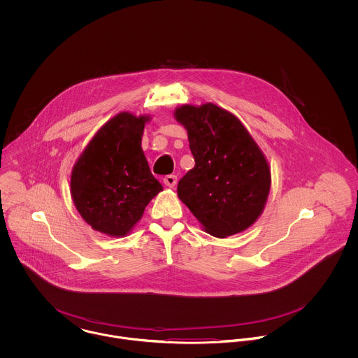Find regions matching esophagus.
Listing matches in <instances>:
<instances>
[{"label":"esophagus","instance_id":"obj_1","mask_svg":"<svg viewBox=\"0 0 358 358\" xmlns=\"http://www.w3.org/2000/svg\"><path fill=\"white\" fill-rule=\"evenodd\" d=\"M176 182H178V176H176V175H166V176L164 178V183H165V186H168V187H173V186L176 185Z\"/></svg>","mask_w":358,"mask_h":358}]
</instances>
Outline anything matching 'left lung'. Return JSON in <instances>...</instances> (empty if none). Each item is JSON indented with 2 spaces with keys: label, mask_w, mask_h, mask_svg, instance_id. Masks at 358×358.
<instances>
[{
  "label": "left lung",
  "mask_w": 358,
  "mask_h": 358,
  "mask_svg": "<svg viewBox=\"0 0 358 358\" xmlns=\"http://www.w3.org/2000/svg\"><path fill=\"white\" fill-rule=\"evenodd\" d=\"M175 118L187 129L196 165L178 183V196L210 236L244 231L263 212L268 164L250 132L213 103L185 104Z\"/></svg>",
  "instance_id": "obj_1"
}]
</instances>
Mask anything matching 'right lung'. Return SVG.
I'll use <instances>...</instances> for the list:
<instances>
[{
  "instance_id": "add662e5",
  "label": "right lung",
  "mask_w": 358,
  "mask_h": 358,
  "mask_svg": "<svg viewBox=\"0 0 358 358\" xmlns=\"http://www.w3.org/2000/svg\"><path fill=\"white\" fill-rule=\"evenodd\" d=\"M146 115L120 113L96 132L71 172V197L83 219L124 237L161 190L142 150Z\"/></svg>"
}]
</instances>
